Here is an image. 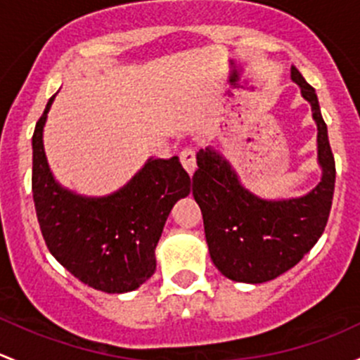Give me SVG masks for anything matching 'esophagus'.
Returning a JSON list of instances; mask_svg holds the SVG:
<instances>
[{
    "label": "esophagus",
    "mask_w": 360,
    "mask_h": 360,
    "mask_svg": "<svg viewBox=\"0 0 360 360\" xmlns=\"http://www.w3.org/2000/svg\"><path fill=\"white\" fill-rule=\"evenodd\" d=\"M180 161H181V165H184L185 172H187L188 175H192V173L195 172V168H198V165H195V150H192V149L181 150Z\"/></svg>",
    "instance_id": "34e87169"
}]
</instances>
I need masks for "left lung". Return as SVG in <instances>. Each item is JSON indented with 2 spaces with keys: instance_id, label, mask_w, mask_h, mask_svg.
Instances as JSON below:
<instances>
[{
  "instance_id": "left-lung-1",
  "label": "left lung",
  "mask_w": 360,
  "mask_h": 360,
  "mask_svg": "<svg viewBox=\"0 0 360 360\" xmlns=\"http://www.w3.org/2000/svg\"><path fill=\"white\" fill-rule=\"evenodd\" d=\"M291 79L312 105L317 124L321 181L302 198H258L240 184L231 162L211 147L198 153L192 194L201 207L210 257L237 283L260 284L292 269L317 243L328 224L335 192V158L316 90L292 65Z\"/></svg>"
}]
</instances>
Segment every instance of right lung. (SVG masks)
I'll return each mask as SVG.
<instances>
[{"instance_id": "right-lung-1", "label": "right lung", "mask_w": 360, "mask_h": 360, "mask_svg": "<svg viewBox=\"0 0 360 360\" xmlns=\"http://www.w3.org/2000/svg\"><path fill=\"white\" fill-rule=\"evenodd\" d=\"M55 95L32 135V198L39 229L55 260L74 277L103 292H128L155 270V246L169 211L191 192V176L176 155L147 159L124 187L86 198L53 179L43 128Z\"/></svg>"}]
</instances>
